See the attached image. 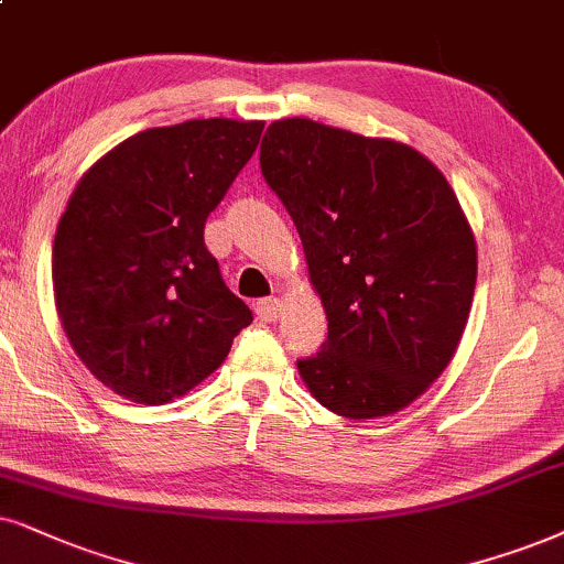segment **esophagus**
Listing matches in <instances>:
<instances>
[{"label": "esophagus", "instance_id": "obj_1", "mask_svg": "<svg viewBox=\"0 0 564 564\" xmlns=\"http://www.w3.org/2000/svg\"><path fill=\"white\" fill-rule=\"evenodd\" d=\"M281 310H283V302L275 296H265L254 304V312H258V317L265 319V323H275V319L281 317Z\"/></svg>", "mask_w": 564, "mask_h": 564}]
</instances>
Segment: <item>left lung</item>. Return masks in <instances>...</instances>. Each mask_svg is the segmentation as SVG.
<instances>
[{
    "label": "left lung",
    "mask_w": 564,
    "mask_h": 564,
    "mask_svg": "<svg viewBox=\"0 0 564 564\" xmlns=\"http://www.w3.org/2000/svg\"><path fill=\"white\" fill-rule=\"evenodd\" d=\"M302 237L327 340L299 375L346 419L388 416L451 365L476 286V241L442 171L395 140L281 119L260 145Z\"/></svg>",
    "instance_id": "left-lung-1"
}]
</instances>
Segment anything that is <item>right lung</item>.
I'll use <instances>...</instances> for the list:
<instances>
[{
    "label": "right lung",
    "mask_w": 564,
    "mask_h": 564,
    "mask_svg": "<svg viewBox=\"0 0 564 564\" xmlns=\"http://www.w3.org/2000/svg\"><path fill=\"white\" fill-rule=\"evenodd\" d=\"M262 122L192 119L132 134L85 171L54 237V299L85 367L159 405L220 367L252 312L205 247L210 210Z\"/></svg>",
    "instance_id": "add662e5"
}]
</instances>
